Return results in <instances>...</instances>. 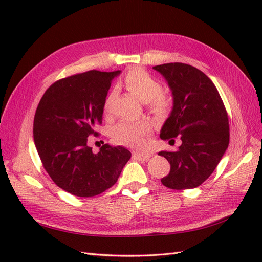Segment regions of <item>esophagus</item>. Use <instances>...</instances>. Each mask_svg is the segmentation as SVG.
I'll return each instance as SVG.
<instances>
[{
    "mask_svg": "<svg viewBox=\"0 0 262 262\" xmlns=\"http://www.w3.org/2000/svg\"><path fill=\"white\" fill-rule=\"evenodd\" d=\"M133 157H134L136 160L138 161H142V162H144V161H147L151 159L152 154H143V153H134L133 154Z\"/></svg>",
    "mask_w": 262,
    "mask_h": 262,
    "instance_id": "esophagus-1",
    "label": "esophagus"
}]
</instances>
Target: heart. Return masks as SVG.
Listing matches in <instances>:
<instances>
[{"instance_id": "1", "label": "heart", "mask_w": 262, "mask_h": 262, "mask_svg": "<svg viewBox=\"0 0 262 262\" xmlns=\"http://www.w3.org/2000/svg\"><path fill=\"white\" fill-rule=\"evenodd\" d=\"M124 85L130 93L146 102L154 111H163L168 107V100L161 94V84L154 76L143 69L130 70L124 79ZM116 96V91H111L104 100L103 109L105 113L111 110V104ZM152 130V124L147 120L119 121L113 129V138L121 145L142 148L145 145V136Z\"/></svg>"}]
</instances>
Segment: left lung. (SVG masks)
Segmentation results:
<instances>
[{
    "instance_id": "obj_1",
    "label": "left lung",
    "mask_w": 262,
    "mask_h": 262,
    "mask_svg": "<svg viewBox=\"0 0 262 262\" xmlns=\"http://www.w3.org/2000/svg\"><path fill=\"white\" fill-rule=\"evenodd\" d=\"M153 69L168 83L173 101L160 137L181 140L176 152L159 153L171 165L161 182L177 190L196 188L213 173L229 146L224 103L209 77L191 65L168 63Z\"/></svg>"
}]
</instances>
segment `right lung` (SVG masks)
Segmentation results:
<instances>
[{"label":"right lung","instance_id":"add662e5","mask_svg":"<svg viewBox=\"0 0 262 262\" xmlns=\"http://www.w3.org/2000/svg\"><path fill=\"white\" fill-rule=\"evenodd\" d=\"M121 71H89L55 82L39 102L33 142L52 180L77 197H92L113 187L132 154L104 144L98 153L88 146L97 135L111 81Z\"/></svg>","mask_w":262,"mask_h":262}]
</instances>
